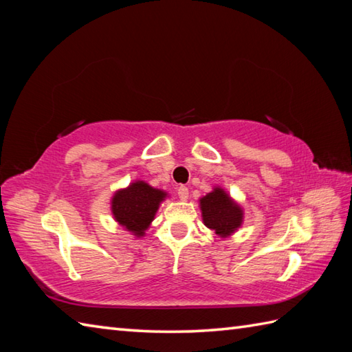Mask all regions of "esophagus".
Masks as SVG:
<instances>
[{
	"label": "esophagus",
	"mask_w": 352,
	"mask_h": 352,
	"mask_svg": "<svg viewBox=\"0 0 352 352\" xmlns=\"http://www.w3.org/2000/svg\"><path fill=\"white\" fill-rule=\"evenodd\" d=\"M177 193H178V198H180L182 201H186L189 198V189L186 188V186H180V188L177 189Z\"/></svg>",
	"instance_id": "esophagus-1"
}]
</instances>
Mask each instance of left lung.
Here are the masks:
<instances>
[{"mask_svg":"<svg viewBox=\"0 0 352 352\" xmlns=\"http://www.w3.org/2000/svg\"><path fill=\"white\" fill-rule=\"evenodd\" d=\"M203 222L219 237L226 239L242 227L243 210L222 188H213L210 193L199 198Z\"/></svg>","mask_w":352,"mask_h":352,"instance_id":"8db88e82","label":"left lung"}]
</instances>
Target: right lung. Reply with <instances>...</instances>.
<instances>
[{"instance_id": "add662e5", "label": "right lung", "mask_w": 352, "mask_h": 352, "mask_svg": "<svg viewBox=\"0 0 352 352\" xmlns=\"http://www.w3.org/2000/svg\"><path fill=\"white\" fill-rule=\"evenodd\" d=\"M168 193L155 189L148 183L136 180L126 188L113 193L110 201L111 214L119 226L130 231L133 236L142 237L151 226L160 204Z\"/></svg>"}]
</instances>
